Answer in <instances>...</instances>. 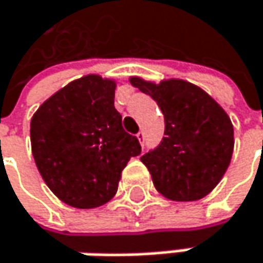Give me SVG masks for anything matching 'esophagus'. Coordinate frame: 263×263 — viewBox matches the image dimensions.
<instances>
[{
  "label": "esophagus",
  "instance_id": "obj_1",
  "mask_svg": "<svg viewBox=\"0 0 263 263\" xmlns=\"http://www.w3.org/2000/svg\"><path fill=\"white\" fill-rule=\"evenodd\" d=\"M136 136H138V139H139V142H141V145L144 147V139H145V135H144V132H139V133H138Z\"/></svg>",
  "mask_w": 263,
  "mask_h": 263
}]
</instances>
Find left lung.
I'll return each instance as SVG.
<instances>
[{"label": "left lung", "mask_w": 263, "mask_h": 263, "mask_svg": "<svg viewBox=\"0 0 263 263\" xmlns=\"http://www.w3.org/2000/svg\"><path fill=\"white\" fill-rule=\"evenodd\" d=\"M165 118V136L141 160L156 189L173 201L206 197L222 179L233 153V125L203 89L183 80L151 83L132 77Z\"/></svg>", "instance_id": "obj_1"}]
</instances>
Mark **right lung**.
I'll return each mask as SVG.
<instances>
[{"instance_id":"right-lung-1","label":"right lung","mask_w":263,"mask_h":263,"mask_svg":"<svg viewBox=\"0 0 263 263\" xmlns=\"http://www.w3.org/2000/svg\"><path fill=\"white\" fill-rule=\"evenodd\" d=\"M115 82L86 76L48 98L31 118L36 166L47 186L77 209L106 204L127 162L141 154L136 136L122 128Z\"/></svg>"}]
</instances>
